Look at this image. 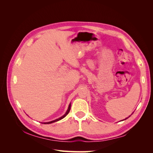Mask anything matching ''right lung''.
I'll list each match as a JSON object with an SVG mask.
<instances>
[{
  "label": "right lung",
  "mask_w": 153,
  "mask_h": 153,
  "mask_svg": "<svg viewBox=\"0 0 153 153\" xmlns=\"http://www.w3.org/2000/svg\"><path fill=\"white\" fill-rule=\"evenodd\" d=\"M70 108H71V104H69V107H68V110H67V112H66V113L64 114L63 116H62L61 117H60V118H59V119H55V120H54V121H50V122H48V123H44V124H50V123H55V122H56V121H59V120H61V119H63L64 117H65L66 115L68 114V113L69 112V110H70Z\"/></svg>",
  "instance_id": "add662e5"
}]
</instances>
